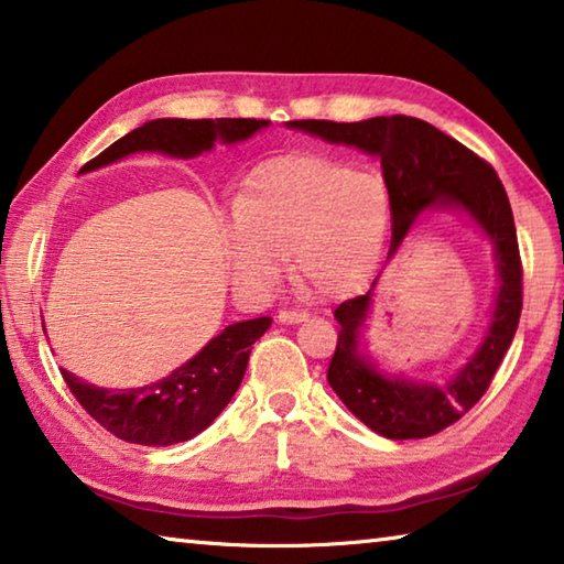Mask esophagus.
I'll return each instance as SVG.
<instances>
[{
  "label": "esophagus",
  "mask_w": 564,
  "mask_h": 564,
  "mask_svg": "<svg viewBox=\"0 0 564 564\" xmlns=\"http://www.w3.org/2000/svg\"><path fill=\"white\" fill-rule=\"evenodd\" d=\"M275 318H279V323H285V326H295V323H303L305 318H308V313L305 311H281Z\"/></svg>",
  "instance_id": "34e87169"
}]
</instances>
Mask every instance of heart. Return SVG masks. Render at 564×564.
Here are the masks:
<instances>
[{
    "label": "heart",
    "mask_w": 564,
    "mask_h": 564,
    "mask_svg": "<svg viewBox=\"0 0 564 564\" xmlns=\"http://www.w3.org/2000/svg\"><path fill=\"white\" fill-rule=\"evenodd\" d=\"M390 226L386 181L326 156H285L248 176L226 216V259L248 293L293 273L321 295L362 289L376 273Z\"/></svg>",
    "instance_id": "1"
}]
</instances>
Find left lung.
Instances as JSON below:
<instances>
[{
    "label": "left lung",
    "mask_w": 564,
    "mask_h": 564,
    "mask_svg": "<svg viewBox=\"0 0 564 564\" xmlns=\"http://www.w3.org/2000/svg\"><path fill=\"white\" fill-rule=\"evenodd\" d=\"M289 129L343 144L380 161L393 212L395 259L423 214L451 212L470 221L492 246L495 291L490 323L460 368L443 378L417 380L388 373L366 343V321L378 279L366 295L340 303L338 346L328 366V386L370 431L390 441L441 433L485 395L508 352L522 311V265L512 208L498 174L460 141L415 117H373L352 123L289 121Z\"/></svg>",
    "instance_id": "left-lung-1"
}]
</instances>
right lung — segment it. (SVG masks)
Masks as SVG:
<instances>
[{"label": "right lung", "mask_w": 564, "mask_h": 564, "mask_svg": "<svg viewBox=\"0 0 564 564\" xmlns=\"http://www.w3.org/2000/svg\"><path fill=\"white\" fill-rule=\"evenodd\" d=\"M269 127L271 121L265 119H154L113 141L107 151L82 166L79 174H91L144 151L194 159L212 151L216 141L234 147ZM269 328V316L226 326L184 366L141 388H99L66 368H62V376L82 408L119 441L154 447L186 443L206 431L231 403L243 380L251 346Z\"/></svg>", "instance_id": "right-lung-1"}]
</instances>
